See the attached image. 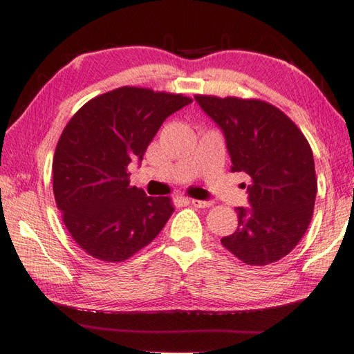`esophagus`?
<instances>
[{
	"mask_svg": "<svg viewBox=\"0 0 354 354\" xmlns=\"http://www.w3.org/2000/svg\"><path fill=\"white\" fill-rule=\"evenodd\" d=\"M190 204L196 208H207L212 205V201H199V199H192Z\"/></svg>",
	"mask_w": 354,
	"mask_h": 354,
	"instance_id": "obj_1",
	"label": "esophagus"
}]
</instances>
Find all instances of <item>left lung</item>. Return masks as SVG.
Instances as JSON below:
<instances>
[{
	"instance_id": "obj_1",
	"label": "left lung",
	"mask_w": 354,
	"mask_h": 354,
	"mask_svg": "<svg viewBox=\"0 0 354 354\" xmlns=\"http://www.w3.org/2000/svg\"><path fill=\"white\" fill-rule=\"evenodd\" d=\"M221 127L231 171H245L250 207H237L239 227L221 242L246 265L266 266L303 239L318 183L312 149L297 124L266 102L239 97H194Z\"/></svg>"
}]
</instances>
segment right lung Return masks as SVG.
Returning <instances> with one entry per match:
<instances>
[{
  "instance_id": "right-lung-1",
  "label": "right lung",
  "mask_w": 354,
  "mask_h": 354,
  "mask_svg": "<svg viewBox=\"0 0 354 354\" xmlns=\"http://www.w3.org/2000/svg\"><path fill=\"white\" fill-rule=\"evenodd\" d=\"M192 103L183 94L123 86L94 97L65 126L53 158V193L66 230L102 261H124L160 234L170 198L131 185L127 165L142 161L164 120Z\"/></svg>"
}]
</instances>
